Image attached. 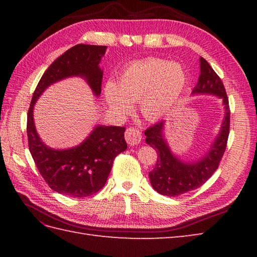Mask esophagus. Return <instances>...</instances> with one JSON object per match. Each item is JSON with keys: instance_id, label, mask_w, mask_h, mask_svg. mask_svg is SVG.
Segmentation results:
<instances>
[{"instance_id": "34e87169", "label": "esophagus", "mask_w": 257, "mask_h": 257, "mask_svg": "<svg viewBox=\"0 0 257 257\" xmlns=\"http://www.w3.org/2000/svg\"><path fill=\"white\" fill-rule=\"evenodd\" d=\"M124 138L129 146L139 145L141 141V132L137 128L130 127L124 133Z\"/></svg>"}]
</instances>
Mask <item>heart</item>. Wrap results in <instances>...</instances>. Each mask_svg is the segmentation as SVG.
<instances>
[{"label": "heart", "mask_w": 257, "mask_h": 257, "mask_svg": "<svg viewBox=\"0 0 257 257\" xmlns=\"http://www.w3.org/2000/svg\"><path fill=\"white\" fill-rule=\"evenodd\" d=\"M185 85V74L177 64L159 58L136 62L124 68L118 83L108 81L103 94L113 112H128L132 102L139 103L143 116L158 120L171 110Z\"/></svg>", "instance_id": "obj_1"}]
</instances>
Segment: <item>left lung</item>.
Here are the masks:
<instances>
[{"label":"left lung","mask_w":257,"mask_h":257,"mask_svg":"<svg viewBox=\"0 0 257 257\" xmlns=\"http://www.w3.org/2000/svg\"><path fill=\"white\" fill-rule=\"evenodd\" d=\"M201 73L193 94H213L221 97L225 105V117L223 120L221 133L206 156L195 162H182L172 155L163 139L162 130L165 121L151 125L145 132L146 143L155 148L158 158L154 170L149 172L151 185L160 194L177 196L187 193L203 185L219 168L224 155L227 138L230 134V106L228 98L221 78L213 70L203 57L200 58Z\"/></svg>","instance_id":"1"}]
</instances>
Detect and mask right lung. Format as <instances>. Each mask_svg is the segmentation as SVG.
Wrapping results in <instances>:
<instances>
[{"label":"right lung","instance_id":"1","mask_svg":"<svg viewBox=\"0 0 257 257\" xmlns=\"http://www.w3.org/2000/svg\"><path fill=\"white\" fill-rule=\"evenodd\" d=\"M106 46L78 44L53 62L35 88L27 112L29 149L41 176L52 190L74 198L97 193L105 185L114 158L127 149L124 127L98 125L87 139L72 149L48 148L36 133L33 108L48 86L70 76L86 78L95 95H100L102 70L98 66Z\"/></svg>","mask_w":257,"mask_h":257}]
</instances>
